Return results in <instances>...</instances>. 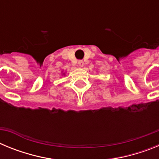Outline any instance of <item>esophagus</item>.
Returning a JSON list of instances; mask_svg holds the SVG:
<instances>
[{"label": "esophagus", "mask_w": 159, "mask_h": 159, "mask_svg": "<svg viewBox=\"0 0 159 159\" xmlns=\"http://www.w3.org/2000/svg\"><path fill=\"white\" fill-rule=\"evenodd\" d=\"M78 65L80 66V67H84V61H83V60H79V61H78Z\"/></svg>", "instance_id": "1"}]
</instances>
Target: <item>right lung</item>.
Listing matches in <instances>:
<instances>
[{
    "label": "right lung",
    "instance_id": "1",
    "mask_svg": "<svg viewBox=\"0 0 159 159\" xmlns=\"http://www.w3.org/2000/svg\"><path fill=\"white\" fill-rule=\"evenodd\" d=\"M65 75V73H63V74H62V75Z\"/></svg>",
    "mask_w": 159,
    "mask_h": 159
}]
</instances>
